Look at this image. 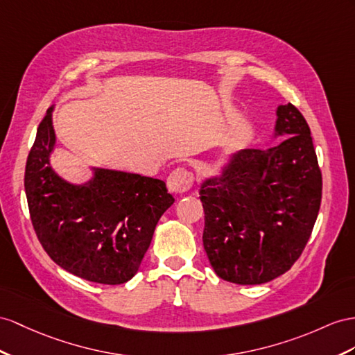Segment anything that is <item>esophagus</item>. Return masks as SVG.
Masks as SVG:
<instances>
[{
	"label": "esophagus",
	"mask_w": 355,
	"mask_h": 355,
	"mask_svg": "<svg viewBox=\"0 0 355 355\" xmlns=\"http://www.w3.org/2000/svg\"><path fill=\"white\" fill-rule=\"evenodd\" d=\"M193 184V174L184 168H177L169 174L166 186L172 193H184Z\"/></svg>",
	"instance_id": "34e87169"
}]
</instances>
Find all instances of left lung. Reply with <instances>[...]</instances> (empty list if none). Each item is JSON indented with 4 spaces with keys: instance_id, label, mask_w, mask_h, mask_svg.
Masks as SVG:
<instances>
[{
    "instance_id": "1",
    "label": "left lung",
    "mask_w": 355,
    "mask_h": 355,
    "mask_svg": "<svg viewBox=\"0 0 355 355\" xmlns=\"http://www.w3.org/2000/svg\"><path fill=\"white\" fill-rule=\"evenodd\" d=\"M268 150L232 154L220 177L205 180L204 249L216 275L239 285L266 284L302 255L320 211L322 175L311 129L294 105L277 107Z\"/></svg>"
}]
</instances>
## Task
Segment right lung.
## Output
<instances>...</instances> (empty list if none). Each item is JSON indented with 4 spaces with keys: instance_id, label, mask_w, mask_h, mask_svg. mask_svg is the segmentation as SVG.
<instances>
[{
    "instance_id": "obj_1",
    "label": "right lung",
    "mask_w": 355,
    "mask_h": 355,
    "mask_svg": "<svg viewBox=\"0 0 355 355\" xmlns=\"http://www.w3.org/2000/svg\"><path fill=\"white\" fill-rule=\"evenodd\" d=\"M55 145L52 107L39 124L25 166L35 235L51 259L78 277L120 285L138 271L162 214L174 204L162 180L94 169L83 186L49 165Z\"/></svg>"
}]
</instances>
